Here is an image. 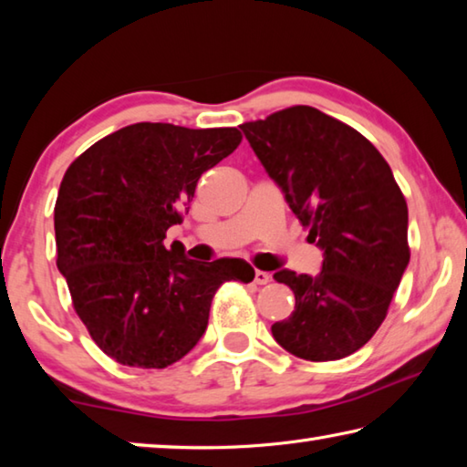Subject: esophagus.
<instances>
[{
  "label": "esophagus",
  "mask_w": 467,
  "mask_h": 467,
  "mask_svg": "<svg viewBox=\"0 0 467 467\" xmlns=\"http://www.w3.org/2000/svg\"><path fill=\"white\" fill-rule=\"evenodd\" d=\"M272 282V275L267 272H262V270H255V284H259V286H264V284H270Z\"/></svg>",
  "instance_id": "esophagus-1"
}]
</instances>
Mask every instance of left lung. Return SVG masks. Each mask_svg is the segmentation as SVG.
Instances as JSON below:
<instances>
[{
    "label": "left lung",
    "instance_id": "obj_1",
    "mask_svg": "<svg viewBox=\"0 0 467 467\" xmlns=\"http://www.w3.org/2000/svg\"><path fill=\"white\" fill-rule=\"evenodd\" d=\"M241 130L323 251L317 275L274 274L296 303L272 336L305 360L350 357L383 323L410 264L408 205L389 164L357 130L313 107L284 109Z\"/></svg>",
    "mask_w": 467,
    "mask_h": 467
}]
</instances>
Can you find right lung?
Returning <instances> with one entry per match:
<instances>
[{
	"label": "right lung",
	"instance_id": "1",
	"mask_svg": "<svg viewBox=\"0 0 467 467\" xmlns=\"http://www.w3.org/2000/svg\"><path fill=\"white\" fill-rule=\"evenodd\" d=\"M239 144L236 128L133 123L92 144L63 175L57 270L78 317L119 365L181 360L205 334L220 284L255 278L243 259L195 262L181 243H162L200 177Z\"/></svg>",
	"mask_w": 467,
	"mask_h": 467
}]
</instances>
